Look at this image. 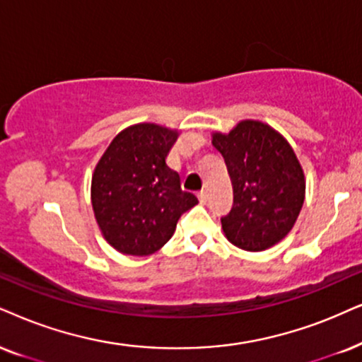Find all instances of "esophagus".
<instances>
[{"mask_svg":"<svg viewBox=\"0 0 362 362\" xmlns=\"http://www.w3.org/2000/svg\"><path fill=\"white\" fill-rule=\"evenodd\" d=\"M207 199H209V194L205 190H202V192H199V200H200V204H205L207 202Z\"/></svg>","mask_w":362,"mask_h":362,"instance_id":"1","label":"esophagus"}]
</instances>
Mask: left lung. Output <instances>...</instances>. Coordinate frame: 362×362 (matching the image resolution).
<instances>
[{"label":"left lung","mask_w":362,"mask_h":362,"mask_svg":"<svg viewBox=\"0 0 362 362\" xmlns=\"http://www.w3.org/2000/svg\"><path fill=\"white\" fill-rule=\"evenodd\" d=\"M234 189V205L222 217L228 242L260 252L291 232L304 204V170L294 150L267 123L242 120L228 134L215 132Z\"/></svg>","instance_id":"left-lung-1"}]
</instances>
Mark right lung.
Segmentation results:
<instances>
[{
  "label": "right lung",
  "mask_w": 362,
  "mask_h": 362,
  "mask_svg": "<svg viewBox=\"0 0 362 362\" xmlns=\"http://www.w3.org/2000/svg\"><path fill=\"white\" fill-rule=\"evenodd\" d=\"M177 136L167 127L136 123L122 130L98 160L91 205L105 240L118 252H157L170 240L180 215L199 204L165 162Z\"/></svg>",
  "instance_id": "right-lung-1"
}]
</instances>
